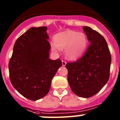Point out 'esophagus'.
Returning a JSON list of instances; mask_svg holds the SVG:
<instances>
[{"instance_id": "esophagus-1", "label": "esophagus", "mask_w": 120, "mask_h": 120, "mask_svg": "<svg viewBox=\"0 0 120 120\" xmlns=\"http://www.w3.org/2000/svg\"><path fill=\"white\" fill-rule=\"evenodd\" d=\"M66 61H64V60H62V65L63 66H66Z\"/></svg>"}]
</instances>
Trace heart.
Wrapping results in <instances>:
<instances>
[{
	"mask_svg": "<svg viewBox=\"0 0 120 120\" xmlns=\"http://www.w3.org/2000/svg\"><path fill=\"white\" fill-rule=\"evenodd\" d=\"M54 42L51 44L52 51L58 52L60 50L65 49L64 54L68 59H78L85 51L88 46L87 37L83 32L67 31L56 35Z\"/></svg>",
	"mask_w": 120,
	"mask_h": 120,
	"instance_id": "1",
	"label": "heart"
}]
</instances>
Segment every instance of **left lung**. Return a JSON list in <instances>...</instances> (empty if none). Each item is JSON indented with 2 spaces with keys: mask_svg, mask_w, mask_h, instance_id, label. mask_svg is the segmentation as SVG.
I'll return each instance as SVG.
<instances>
[{
  "mask_svg": "<svg viewBox=\"0 0 120 120\" xmlns=\"http://www.w3.org/2000/svg\"><path fill=\"white\" fill-rule=\"evenodd\" d=\"M89 47L82 57L68 63V80L71 90L82 98L95 95L109 78L111 56L108 44L101 35L88 26H83Z\"/></svg>",
  "mask_w": 120,
  "mask_h": 120,
  "instance_id": "left-lung-1",
  "label": "left lung"
}]
</instances>
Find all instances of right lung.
I'll list each match as a JSON object with an SVG mask.
<instances>
[{"label":"right lung","instance_id":"right-lung-1","mask_svg":"<svg viewBox=\"0 0 120 120\" xmlns=\"http://www.w3.org/2000/svg\"><path fill=\"white\" fill-rule=\"evenodd\" d=\"M46 26L32 27L21 35L14 44L9 63L12 86L31 101L46 95L51 80L62 66L59 59H49L51 45Z\"/></svg>","mask_w":120,"mask_h":120}]
</instances>
